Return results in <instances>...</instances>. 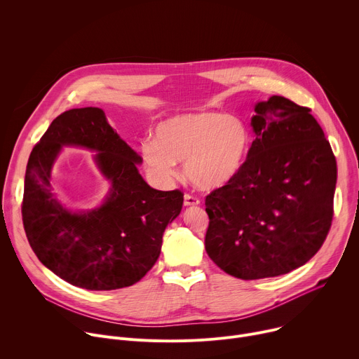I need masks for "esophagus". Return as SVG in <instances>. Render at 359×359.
<instances>
[{
	"instance_id": "obj_1",
	"label": "esophagus",
	"mask_w": 359,
	"mask_h": 359,
	"mask_svg": "<svg viewBox=\"0 0 359 359\" xmlns=\"http://www.w3.org/2000/svg\"><path fill=\"white\" fill-rule=\"evenodd\" d=\"M200 204V198L193 194H184V206H197Z\"/></svg>"
}]
</instances>
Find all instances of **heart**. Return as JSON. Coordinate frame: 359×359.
Returning <instances> with one entry per match:
<instances>
[{
	"label": "heart",
	"instance_id": "heart-1",
	"mask_svg": "<svg viewBox=\"0 0 359 359\" xmlns=\"http://www.w3.org/2000/svg\"><path fill=\"white\" fill-rule=\"evenodd\" d=\"M251 136L234 115L196 111L170 116L155 128V136L142 142L147 172L161 180L175 175L184 162L186 177L200 189H216L230 182L243 168Z\"/></svg>",
	"mask_w": 359,
	"mask_h": 359
}]
</instances>
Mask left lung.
<instances>
[{"mask_svg":"<svg viewBox=\"0 0 359 359\" xmlns=\"http://www.w3.org/2000/svg\"><path fill=\"white\" fill-rule=\"evenodd\" d=\"M240 172L206 197L204 245L227 274L259 280L304 266L331 229L337 162L311 115L284 96L254 108Z\"/></svg>","mask_w":359,"mask_h":359,"instance_id":"obj_1","label":"left lung"}]
</instances>
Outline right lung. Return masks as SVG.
I'll return each instance as SVG.
<instances>
[{
    "label": "right lung",
    "mask_w": 359,
    "mask_h": 359,
    "mask_svg": "<svg viewBox=\"0 0 359 359\" xmlns=\"http://www.w3.org/2000/svg\"><path fill=\"white\" fill-rule=\"evenodd\" d=\"M62 145L98 151L95 163L111 183L102 207L75 214L53 196L50 170ZM140 162L99 108L69 109L53 121L29 155L21 208L29 245L46 269L75 287L109 291L137 283L155 266L183 193L151 189Z\"/></svg>",
    "instance_id": "1"
}]
</instances>
